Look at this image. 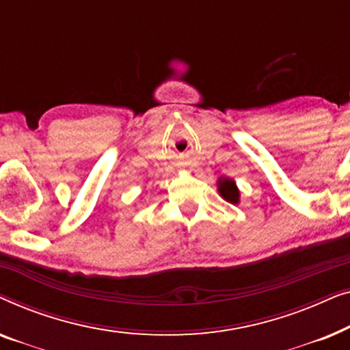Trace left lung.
Returning <instances> with one entry per match:
<instances>
[{"mask_svg":"<svg viewBox=\"0 0 350 350\" xmlns=\"http://www.w3.org/2000/svg\"><path fill=\"white\" fill-rule=\"evenodd\" d=\"M218 189H219V194H221L223 198L228 200V202H231V204L239 202V189L232 180H228V178L219 180Z\"/></svg>","mask_w":350,"mask_h":350,"instance_id":"8db88e82","label":"left lung"}]
</instances>
